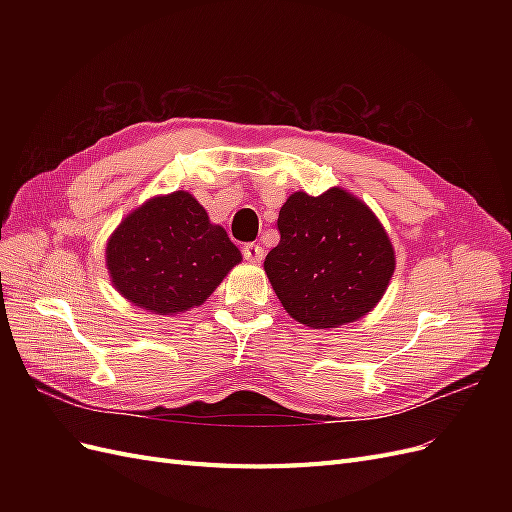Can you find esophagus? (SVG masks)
Listing matches in <instances>:
<instances>
[{"label":"esophagus","mask_w":512,"mask_h":512,"mask_svg":"<svg viewBox=\"0 0 512 512\" xmlns=\"http://www.w3.org/2000/svg\"><path fill=\"white\" fill-rule=\"evenodd\" d=\"M241 252H243V258L250 262H260L262 258H265V250H262L258 243H245Z\"/></svg>","instance_id":"1"}]
</instances>
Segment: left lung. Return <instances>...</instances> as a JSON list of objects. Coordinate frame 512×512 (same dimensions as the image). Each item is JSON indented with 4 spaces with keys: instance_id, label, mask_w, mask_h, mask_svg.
Wrapping results in <instances>:
<instances>
[{
    "instance_id": "1",
    "label": "left lung",
    "mask_w": 512,
    "mask_h": 512,
    "mask_svg": "<svg viewBox=\"0 0 512 512\" xmlns=\"http://www.w3.org/2000/svg\"><path fill=\"white\" fill-rule=\"evenodd\" d=\"M280 243L265 258L286 312L305 327L335 329L376 307L395 271V250L371 209L342 188L294 192L277 218Z\"/></svg>"
}]
</instances>
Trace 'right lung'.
Segmentation results:
<instances>
[{"mask_svg":"<svg viewBox=\"0 0 512 512\" xmlns=\"http://www.w3.org/2000/svg\"><path fill=\"white\" fill-rule=\"evenodd\" d=\"M237 262L241 252L226 230L181 190L134 209L106 243L113 286L160 316L203 305Z\"/></svg>","mask_w":512,"mask_h":512,"instance_id":"add662e5","label":"right lung"}]
</instances>
